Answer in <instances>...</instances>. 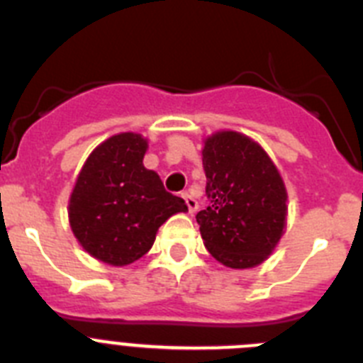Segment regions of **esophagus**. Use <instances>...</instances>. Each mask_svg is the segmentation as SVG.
I'll return each mask as SVG.
<instances>
[{"instance_id":"esophagus-1","label":"esophagus","mask_w":363,"mask_h":363,"mask_svg":"<svg viewBox=\"0 0 363 363\" xmlns=\"http://www.w3.org/2000/svg\"><path fill=\"white\" fill-rule=\"evenodd\" d=\"M182 196H184V200H185V203H187V207H189V213L191 214H194L198 211V201L194 200V198L191 196V194H189V192H184V194H182Z\"/></svg>"}]
</instances>
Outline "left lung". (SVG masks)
Listing matches in <instances>:
<instances>
[{
    "instance_id": "8db88e82",
    "label": "left lung",
    "mask_w": 363,
    "mask_h": 363,
    "mask_svg": "<svg viewBox=\"0 0 363 363\" xmlns=\"http://www.w3.org/2000/svg\"><path fill=\"white\" fill-rule=\"evenodd\" d=\"M205 194L196 214L207 251L230 269L264 264L287 223V191L280 171L252 138L218 130L203 140Z\"/></svg>"
}]
</instances>
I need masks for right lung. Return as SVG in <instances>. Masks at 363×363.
Returning a JSON list of instances; mask_svg holds the SVG:
<instances>
[{
	"instance_id": "add662e5",
	"label": "right lung",
	"mask_w": 363,
	"mask_h": 363,
	"mask_svg": "<svg viewBox=\"0 0 363 363\" xmlns=\"http://www.w3.org/2000/svg\"><path fill=\"white\" fill-rule=\"evenodd\" d=\"M147 149L142 134H114L92 150L70 192L74 236L92 258L114 267L147 255L160 227L172 214L187 213L185 201L145 169Z\"/></svg>"
}]
</instances>
